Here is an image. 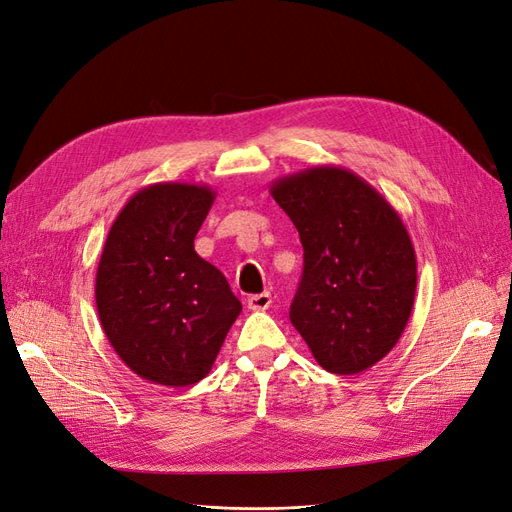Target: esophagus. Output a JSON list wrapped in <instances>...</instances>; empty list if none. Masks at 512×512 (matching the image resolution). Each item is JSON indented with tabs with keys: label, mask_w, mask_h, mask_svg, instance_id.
I'll use <instances>...</instances> for the list:
<instances>
[{
	"label": "esophagus",
	"mask_w": 512,
	"mask_h": 512,
	"mask_svg": "<svg viewBox=\"0 0 512 512\" xmlns=\"http://www.w3.org/2000/svg\"><path fill=\"white\" fill-rule=\"evenodd\" d=\"M246 304H249V310L253 312H263L268 310L270 304H272V295L270 293H257V295H251L249 299H246Z\"/></svg>",
	"instance_id": "34e87169"
}]
</instances>
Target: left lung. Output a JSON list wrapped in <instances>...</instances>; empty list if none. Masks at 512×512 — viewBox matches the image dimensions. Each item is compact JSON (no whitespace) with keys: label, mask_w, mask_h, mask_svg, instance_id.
Masks as SVG:
<instances>
[{"label":"left lung","mask_w":512,"mask_h":512,"mask_svg":"<svg viewBox=\"0 0 512 512\" xmlns=\"http://www.w3.org/2000/svg\"><path fill=\"white\" fill-rule=\"evenodd\" d=\"M270 194L304 246L293 327L329 373L373 367L399 342L413 308L418 263L405 223L375 187L342 166L276 179Z\"/></svg>","instance_id":"left-lung-1"}]
</instances>
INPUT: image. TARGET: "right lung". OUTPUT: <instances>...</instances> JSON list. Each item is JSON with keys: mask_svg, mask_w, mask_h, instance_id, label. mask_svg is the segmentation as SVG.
Masks as SVG:
<instances>
[{"mask_svg": "<svg viewBox=\"0 0 512 512\" xmlns=\"http://www.w3.org/2000/svg\"><path fill=\"white\" fill-rule=\"evenodd\" d=\"M213 202L208 185H147L107 234L94 285L101 325L126 367L151 384L200 382L242 312L225 276L194 249Z\"/></svg>", "mask_w": 512, "mask_h": 512, "instance_id": "obj_1", "label": "right lung"}]
</instances>
